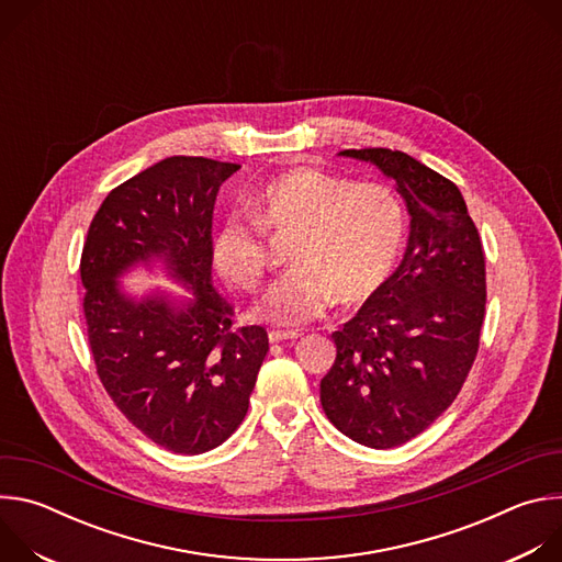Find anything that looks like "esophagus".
Instances as JSON below:
<instances>
[{"label":"esophagus","instance_id":"obj_1","mask_svg":"<svg viewBox=\"0 0 562 562\" xmlns=\"http://www.w3.org/2000/svg\"><path fill=\"white\" fill-rule=\"evenodd\" d=\"M300 334L297 331H271L269 340L271 342H289V340H297Z\"/></svg>","mask_w":562,"mask_h":562}]
</instances>
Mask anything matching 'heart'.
Masks as SVG:
<instances>
[{"instance_id":"b5f03b06","label":"heart","mask_w":562,"mask_h":562,"mask_svg":"<svg viewBox=\"0 0 562 562\" xmlns=\"http://www.w3.org/2000/svg\"><path fill=\"white\" fill-rule=\"evenodd\" d=\"M256 220L231 215L215 233L211 258L226 282L256 291L267 273L265 228H297L295 269L278 280L258 317L295 329L342 304L371 300L393 276L405 247L407 217L393 189L351 182L315 167L289 169L254 195Z\"/></svg>"}]
</instances>
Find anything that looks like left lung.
<instances>
[{"mask_svg": "<svg viewBox=\"0 0 562 562\" xmlns=\"http://www.w3.org/2000/svg\"><path fill=\"white\" fill-rule=\"evenodd\" d=\"M338 155L395 182L409 243L389 282L331 336L338 356L319 403L347 438L391 449L445 414L467 380L485 319V254L453 182L403 150Z\"/></svg>", "mask_w": 562, "mask_h": 562, "instance_id": "obj_1", "label": "left lung"}]
</instances>
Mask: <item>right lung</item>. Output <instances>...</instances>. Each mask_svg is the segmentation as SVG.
<instances>
[{
  "instance_id": "right-lung-1",
  "label": "right lung",
  "mask_w": 562,
  "mask_h": 562,
  "mask_svg": "<svg viewBox=\"0 0 562 562\" xmlns=\"http://www.w3.org/2000/svg\"><path fill=\"white\" fill-rule=\"evenodd\" d=\"M239 165L167 157L113 189L95 213L79 276L98 375L117 409L155 445L195 456L245 420L269 351L262 327L231 329L211 280L217 191ZM157 268L192 291L128 294L119 280Z\"/></svg>"
}]
</instances>
